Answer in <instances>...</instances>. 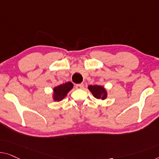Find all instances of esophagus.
<instances>
[{
	"instance_id": "34e87169",
	"label": "esophagus",
	"mask_w": 159,
	"mask_h": 159,
	"mask_svg": "<svg viewBox=\"0 0 159 159\" xmlns=\"http://www.w3.org/2000/svg\"><path fill=\"white\" fill-rule=\"evenodd\" d=\"M75 88H76L77 89H83L84 88V85L83 84H77L76 86H75Z\"/></svg>"
}]
</instances>
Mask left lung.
I'll return each instance as SVG.
<instances>
[{
  "label": "left lung",
  "instance_id": "left-lung-1",
  "mask_svg": "<svg viewBox=\"0 0 159 159\" xmlns=\"http://www.w3.org/2000/svg\"><path fill=\"white\" fill-rule=\"evenodd\" d=\"M89 89L91 91L92 94L97 99H105L106 98V91L103 87L98 85L89 86Z\"/></svg>",
  "mask_w": 159,
  "mask_h": 159
}]
</instances>
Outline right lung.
Here are the masks:
<instances>
[{"label": "right lung", "mask_w": 159, "mask_h": 159, "mask_svg": "<svg viewBox=\"0 0 159 159\" xmlns=\"http://www.w3.org/2000/svg\"><path fill=\"white\" fill-rule=\"evenodd\" d=\"M73 85L71 82L65 83L60 86H56L53 89V98L55 101H59L64 98L67 93L73 89Z\"/></svg>", "instance_id": "right-lung-1"}]
</instances>
